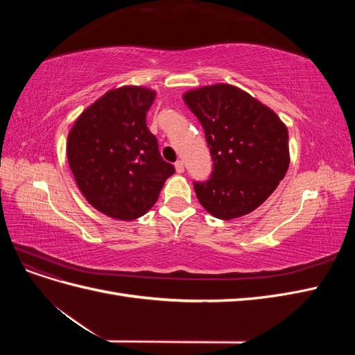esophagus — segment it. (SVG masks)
<instances>
[{"label": "esophagus", "mask_w": 355, "mask_h": 355, "mask_svg": "<svg viewBox=\"0 0 355 355\" xmlns=\"http://www.w3.org/2000/svg\"><path fill=\"white\" fill-rule=\"evenodd\" d=\"M175 167H176V171H178V173L180 175V173H184V171H185V166H184V161H176V163H175Z\"/></svg>", "instance_id": "esophagus-1"}]
</instances>
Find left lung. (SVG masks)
Instances as JSON below:
<instances>
[{
	"instance_id": "8db88e82",
	"label": "left lung",
	"mask_w": 355,
	"mask_h": 355,
	"mask_svg": "<svg viewBox=\"0 0 355 355\" xmlns=\"http://www.w3.org/2000/svg\"><path fill=\"white\" fill-rule=\"evenodd\" d=\"M184 101L204 128L213 159L210 178L194 180L201 206L223 220L253 211L288 168L287 127L270 108L230 84L191 90Z\"/></svg>"
}]
</instances>
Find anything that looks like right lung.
Masks as SVG:
<instances>
[{
	"label": "right lung",
	"instance_id": "1",
	"mask_svg": "<svg viewBox=\"0 0 355 355\" xmlns=\"http://www.w3.org/2000/svg\"><path fill=\"white\" fill-rule=\"evenodd\" d=\"M154 99L153 90L136 85L111 90L78 116L68 135L75 182L106 216L121 220L142 216L175 173L146 125Z\"/></svg>",
	"mask_w": 355,
	"mask_h": 355
}]
</instances>
